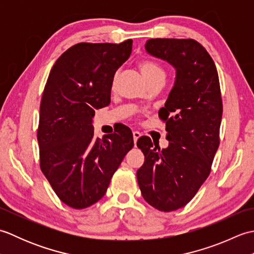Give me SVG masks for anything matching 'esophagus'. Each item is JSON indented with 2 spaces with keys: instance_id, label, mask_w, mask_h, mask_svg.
Segmentation results:
<instances>
[{
  "instance_id": "34e87169",
  "label": "esophagus",
  "mask_w": 254,
  "mask_h": 254,
  "mask_svg": "<svg viewBox=\"0 0 254 254\" xmlns=\"http://www.w3.org/2000/svg\"><path fill=\"white\" fill-rule=\"evenodd\" d=\"M139 136H141V133L137 132V131H133V139H134V143L136 144L137 139L139 138Z\"/></svg>"
}]
</instances>
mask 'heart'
<instances>
[{"label":"heart","mask_w":254,"mask_h":254,"mask_svg":"<svg viewBox=\"0 0 254 254\" xmlns=\"http://www.w3.org/2000/svg\"><path fill=\"white\" fill-rule=\"evenodd\" d=\"M138 68L148 85L155 82H164L166 78V71L164 67L154 61H141L138 63Z\"/></svg>","instance_id":"heart-1"}]
</instances>
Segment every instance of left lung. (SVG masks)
Segmentation results:
<instances>
[{
	"mask_svg": "<svg viewBox=\"0 0 254 254\" xmlns=\"http://www.w3.org/2000/svg\"><path fill=\"white\" fill-rule=\"evenodd\" d=\"M147 53L176 68V80L158 116L166 122L167 148L138 138L145 156L136 172L145 201L161 212L187 205L207 179L219 146L223 116L218 73L205 48L193 39L156 38ZM155 143V142H154Z\"/></svg>",
	"mask_w": 254,
	"mask_h": 254,
	"instance_id": "8db88e82",
	"label": "left lung"
}]
</instances>
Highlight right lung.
<instances>
[{
  "label": "right lung",
  "mask_w": 254,
  "mask_h": 254,
  "mask_svg": "<svg viewBox=\"0 0 254 254\" xmlns=\"http://www.w3.org/2000/svg\"><path fill=\"white\" fill-rule=\"evenodd\" d=\"M121 44L80 42L51 68L40 104L37 138L40 168L59 198L83 209L105 195L124 156L134 146L127 127L94 138L95 110L110 104L117 69L132 51Z\"/></svg>",
  "instance_id": "add662e5"
}]
</instances>
